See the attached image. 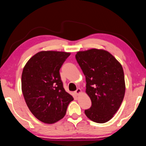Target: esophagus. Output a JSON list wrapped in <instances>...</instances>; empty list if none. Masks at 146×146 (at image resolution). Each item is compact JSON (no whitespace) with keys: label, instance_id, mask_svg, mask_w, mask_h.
Returning <instances> with one entry per match:
<instances>
[{"label":"esophagus","instance_id":"esophagus-1","mask_svg":"<svg viewBox=\"0 0 146 146\" xmlns=\"http://www.w3.org/2000/svg\"><path fill=\"white\" fill-rule=\"evenodd\" d=\"M75 94L76 95H80V94H81V93H82V91H81V90L80 88H78L77 90H76L75 91Z\"/></svg>","mask_w":146,"mask_h":146}]
</instances>
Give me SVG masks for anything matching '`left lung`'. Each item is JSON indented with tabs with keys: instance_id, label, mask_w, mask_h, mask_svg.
Wrapping results in <instances>:
<instances>
[{
	"instance_id": "8db88e82",
	"label": "left lung",
	"mask_w": 146,
	"mask_h": 146,
	"mask_svg": "<svg viewBox=\"0 0 146 146\" xmlns=\"http://www.w3.org/2000/svg\"><path fill=\"white\" fill-rule=\"evenodd\" d=\"M75 57L86 77V93L92 103L85 114L95 122H107L114 117L124 97L122 66L114 56L102 49L79 51Z\"/></svg>"
}]
</instances>
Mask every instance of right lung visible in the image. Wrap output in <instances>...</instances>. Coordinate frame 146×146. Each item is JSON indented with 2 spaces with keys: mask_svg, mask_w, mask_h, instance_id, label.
Wrapping results in <instances>:
<instances>
[{
  "mask_svg": "<svg viewBox=\"0 0 146 146\" xmlns=\"http://www.w3.org/2000/svg\"><path fill=\"white\" fill-rule=\"evenodd\" d=\"M71 53L42 51L27 62L21 77L22 91L32 114L45 123L64 118L73 98L63 88L59 70Z\"/></svg>",
  "mask_w": 146,
  "mask_h": 146,
  "instance_id": "1",
  "label": "right lung"
}]
</instances>
